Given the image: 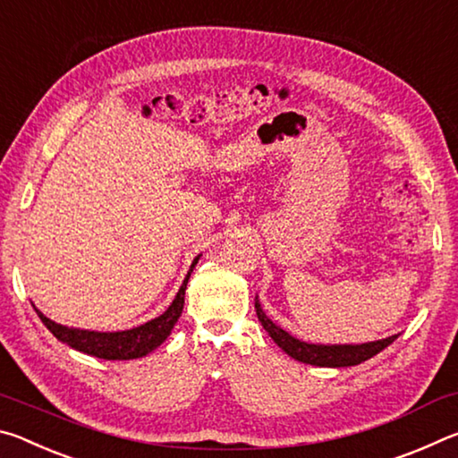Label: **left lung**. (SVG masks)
I'll return each instance as SVG.
<instances>
[{"mask_svg": "<svg viewBox=\"0 0 458 458\" xmlns=\"http://www.w3.org/2000/svg\"><path fill=\"white\" fill-rule=\"evenodd\" d=\"M254 309H257L259 321L262 327L268 333L270 337L275 339V344L281 347L284 353H289L291 358L311 363V366H321V368H347V366H358V363L374 358L376 353L386 350L387 345L392 344L398 335L371 341V344H361V345H315V344H305V341L294 339L289 335L284 329L278 327L273 321L268 319L262 311L259 301L254 299Z\"/></svg>", "mask_w": 458, "mask_h": 458, "instance_id": "1", "label": "left lung"}]
</instances>
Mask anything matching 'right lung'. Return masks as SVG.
<instances>
[{"instance_id":"1","label":"right lung","mask_w":458,"mask_h":458,"mask_svg":"<svg viewBox=\"0 0 458 458\" xmlns=\"http://www.w3.org/2000/svg\"><path fill=\"white\" fill-rule=\"evenodd\" d=\"M198 259L191 262L190 273H188V276H185L180 293L175 294L174 303L167 307V311L164 315L155 317V319H151V321H147L145 325H139V327L127 329V331H114V333L84 331V329H72V327H64V325L54 323L48 319V317L38 311V309H36V313H38V317H40L46 327L52 331L54 337L82 353L95 355V358H100V360L143 358V355H147L149 352H153L155 347H159L161 344H164L169 333H172L175 321L180 319V315L183 311L185 286H188L193 267L198 265Z\"/></svg>"}]
</instances>
